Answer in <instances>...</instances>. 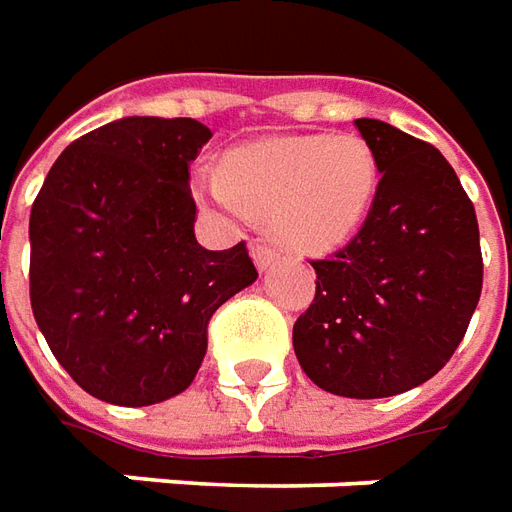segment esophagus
<instances>
[{
	"label": "esophagus",
	"instance_id": "1",
	"mask_svg": "<svg viewBox=\"0 0 512 512\" xmlns=\"http://www.w3.org/2000/svg\"><path fill=\"white\" fill-rule=\"evenodd\" d=\"M250 256H253V264H256V270L264 273V270H270L278 259V253L273 248H267V245H253L250 248Z\"/></svg>",
	"mask_w": 512,
	"mask_h": 512
}]
</instances>
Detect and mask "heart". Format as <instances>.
<instances>
[{
	"instance_id": "obj_1",
	"label": "heart",
	"mask_w": 512,
	"mask_h": 512,
	"mask_svg": "<svg viewBox=\"0 0 512 512\" xmlns=\"http://www.w3.org/2000/svg\"><path fill=\"white\" fill-rule=\"evenodd\" d=\"M380 170L355 134H286L231 151L223 173L198 168L192 190L220 215L267 220L300 253H328L353 237L372 209Z\"/></svg>"
}]
</instances>
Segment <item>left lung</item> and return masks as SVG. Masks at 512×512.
Segmentation results:
<instances>
[{"label":"left lung","mask_w":512,"mask_h":512,"mask_svg":"<svg viewBox=\"0 0 512 512\" xmlns=\"http://www.w3.org/2000/svg\"><path fill=\"white\" fill-rule=\"evenodd\" d=\"M355 129L378 192L353 242L311 262L317 295L292 344L320 389L378 400L422 386L458 350L482 289L480 228L438 148L375 118Z\"/></svg>","instance_id":"1"}]
</instances>
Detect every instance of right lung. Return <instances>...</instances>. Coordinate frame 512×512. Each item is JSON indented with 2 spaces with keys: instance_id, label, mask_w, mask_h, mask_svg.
Segmentation results:
<instances>
[{
  "instance_id": "add662e5",
  "label": "right lung",
  "mask_w": 512,
  "mask_h": 512,
  "mask_svg": "<svg viewBox=\"0 0 512 512\" xmlns=\"http://www.w3.org/2000/svg\"><path fill=\"white\" fill-rule=\"evenodd\" d=\"M192 118H121L74 140L32 204L30 300L65 372L96 400L140 408L187 389L206 325L259 273L245 242L195 239Z\"/></svg>"
}]
</instances>
